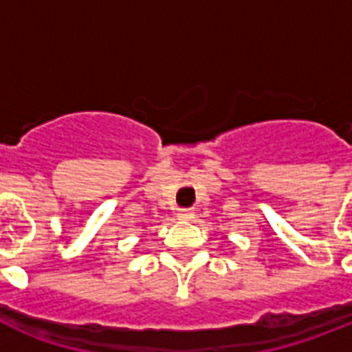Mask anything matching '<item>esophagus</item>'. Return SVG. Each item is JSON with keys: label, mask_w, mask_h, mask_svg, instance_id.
<instances>
[{"label": "esophagus", "mask_w": 352, "mask_h": 352, "mask_svg": "<svg viewBox=\"0 0 352 352\" xmlns=\"http://www.w3.org/2000/svg\"><path fill=\"white\" fill-rule=\"evenodd\" d=\"M193 215H195V212H193V210H190V208H182V210H179V212H177V217H179V219H182V221L193 219Z\"/></svg>", "instance_id": "obj_1"}]
</instances>
